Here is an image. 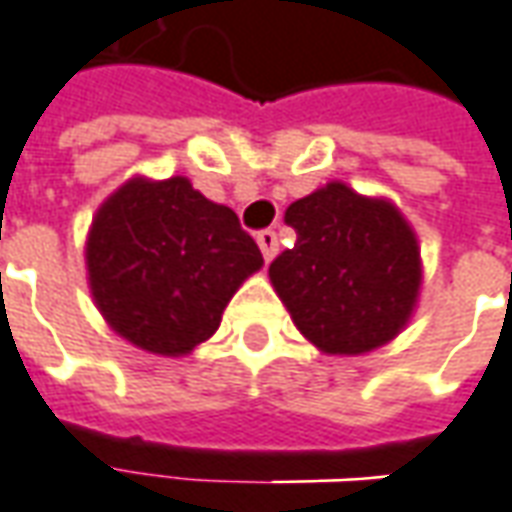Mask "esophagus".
Listing matches in <instances>:
<instances>
[{
    "label": "esophagus",
    "mask_w": 512,
    "mask_h": 512,
    "mask_svg": "<svg viewBox=\"0 0 512 512\" xmlns=\"http://www.w3.org/2000/svg\"><path fill=\"white\" fill-rule=\"evenodd\" d=\"M257 246H260V252H263L266 263H269L271 257L277 255V235H274L271 229H263V232H257Z\"/></svg>",
    "instance_id": "1"
}]
</instances>
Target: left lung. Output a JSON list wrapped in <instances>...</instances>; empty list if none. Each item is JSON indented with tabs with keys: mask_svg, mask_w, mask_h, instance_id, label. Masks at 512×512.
<instances>
[{
	"mask_svg": "<svg viewBox=\"0 0 512 512\" xmlns=\"http://www.w3.org/2000/svg\"><path fill=\"white\" fill-rule=\"evenodd\" d=\"M297 243L269 277L294 325L330 356L392 342L415 311L423 280L415 229L387 198L330 182L285 210Z\"/></svg>",
	"mask_w": 512,
	"mask_h": 512,
	"instance_id": "obj_1",
	"label": "left lung"
}]
</instances>
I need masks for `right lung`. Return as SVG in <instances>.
I'll return each instance as SVG.
<instances>
[{"label":"right lung","mask_w":512,"mask_h":512,"mask_svg":"<svg viewBox=\"0 0 512 512\" xmlns=\"http://www.w3.org/2000/svg\"><path fill=\"white\" fill-rule=\"evenodd\" d=\"M263 266L238 215L184 176L131 179L97 210L86 238L95 305L114 333L159 356L207 342L241 283Z\"/></svg>","instance_id":"1"}]
</instances>
